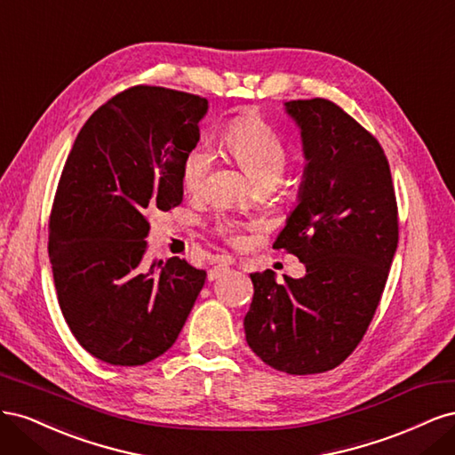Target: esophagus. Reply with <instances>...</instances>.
Segmentation results:
<instances>
[{
    "mask_svg": "<svg viewBox=\"0 0 455 455\" xmlns=\"http://www.w3.org/2000/svg\"><path fill=\"white\" fill-rule=\"evenodd\" d=\"M229 266H231L229 259L218 261V264H216L214 267L209 269V281H214V279H218V277H222V275H224L226 271H229Z\"/></svg>",
    "mask_w": 455,
    "mask_h": 455,
    "instance_id": "esophagus-1",
    "label": "esophagus"
}]
</instances>
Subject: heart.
I'll return each instance as SVG.
<instances>
[{"instance_id": "1", "label": "heart", "mask_w": 455, "mask_h": 455, "mask_svg": "<svg viewBox=\"0 0 455 455\" xmlns=\"http://www.w3.org/2000/svg\"><path fill=\"white\" fill-rule=\"evenodd\" d=\"M226 144L244 172L259 186L277 184L288 164V148L281 136L259 114H244L229 123ZM212 167V151L209 148L191 149L182 163V186L189 194H201L206 176ZM220 231L233 237L229 224L220 226Z\"/></svg>"}]
</instances>
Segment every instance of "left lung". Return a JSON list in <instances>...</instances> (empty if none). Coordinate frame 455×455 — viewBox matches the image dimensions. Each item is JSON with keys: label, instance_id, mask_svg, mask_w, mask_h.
Wrapping results in <instances>:
<instances>
[{"label": "left lung", "instance_id": "1", "mask_svg": "<svg viewBox=\"0 0 455 455\" xmlns=\"http://www.w3.org/2000/svg\"><path fill=\"white\" fill-rule=\"evenodd\" d=\"M304 144L298 204L273 249L298 256L301 279L251 273L246 343L286 374H321L359 346L398 243V212L379 142L324 99L284 102Z\"/></svg>", "mask_w": 455, "mask_h": 455}]
</instances>
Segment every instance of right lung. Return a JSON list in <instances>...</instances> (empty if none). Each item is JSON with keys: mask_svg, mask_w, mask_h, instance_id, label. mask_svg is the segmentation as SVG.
<instances>
[{"mask_svg": "<svg viewBox=\"0 0 455 455\" xmlns=\"http://www.w3.org/2000/svg\"><path fill=\"white\" fill-rule=\"evenodd\" d=\"M209 102L139 85L87 119L66 159L49 220V258L79 346L116 366L172 347L206 279L186 259L144 264L148 211L184 197L182 163Z\"/></svg>", "mask_w": 455, "mask_h": 455, "instance_id": "add662e5", "label": "right lung"}]
</instances>
